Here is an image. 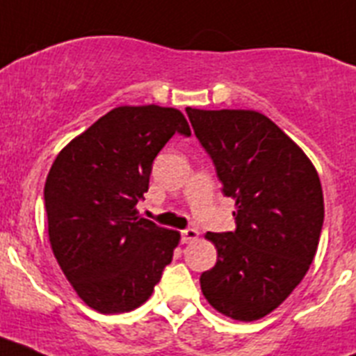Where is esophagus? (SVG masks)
<instances>
[{"label":"esophagus","mask_w":356,"mask_h":356,"mask_svg":"<svg viewBox=\"0 0 356 356\" xmlns=\"http://www.w3.org/2000/svg\"><path fill=\"white\" fill-rule=\"evenodd\" d=\"M197 237H200V234H197V229H194V228H187L181 232V242H184V244L197 241Z\"/></svg>","instance_id":"obj_1"}]
</instances>
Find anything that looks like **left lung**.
<instances>
[{
  "label": "left lung",
  "mask_w": 356,
  "mask_h": 356,
  "mask_svg": "<svg viewBox=\"0 0 356 356\" xmlns=\"http://www.w3.org/2000/svg\"><path fill=\"white\" fill-rule=\"evenodd\" d=\"M185 112L222 194L237 205L235 232L207 234L217 262L201 275V291L217 312L257 321L287 300L316 257L325 221L319 176L264 114L191 106Z\"/></svg>",
  "instance_id": "obj_1"
}]
</instances>
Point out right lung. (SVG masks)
<instances>
[{
  "instance_id": "1",
  "label": "right lung",
  "mask_w": 356,
  "mask_h": 356,
  "mask_svg": "<svg viewBox=\"0 0 356 356\" xmlns=\"http://www.w3.org/2000/svg\"><path fill=\"white\" fill-rule=\"evenodd\" d=\"M175 134L191 137L180 110L118 106L72 139L53 162L44 205L55 259L69 284L102 314L147 300L180 242L137 212L153 160Z\"/></svg>"
}]
</instances>
